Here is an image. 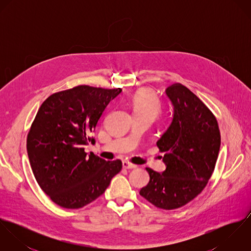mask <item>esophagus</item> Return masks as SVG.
Segmentation results:
<instances>
[{
  "instance_id": "34e87169",
  "label": "esophagus",
  "mask_w": 251,
  "mask_h": 251,
  "mask_svg": "<svg viewBox=\"0 0 251 251\" xmlns=\"http://www.w3.org/2000/svg\"><path fill=\"white\" fill-rule=\"evenodd\" d=\"M123 167L126 168V169H134V168H136V165H134L132 163H129L127 161H124L123 162Z\"/></svg>"
}]
</instances>
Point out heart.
Listing matches in <instances>:
<instances>
[{
  "instance_id": "heart-1",
  "label": "heart",
  "mask_w": 251,
  "mask_h": 251,
  "mask_svg": "<svg viewBox=\"0 0 251 251\" xmlns=\"http://www.w3.org/2000/svg\"><path fill=\"white\" fill-rule=\"evenodd\" d=\"M131 106L135 115H149L153 118L157 117L161 111L159 99L149 90L135 93L131 99Z\"/></svg>"
}]
</instances>
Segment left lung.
Here are the masks:
<instances>
[{"mask_svg": "<svg viewBox=\"0 0 251 251\" xmlns=\"http://www.w3.org/2000/svg\"><path fill=\"white\" fill-rule=\"evenodd\" d=\"M173 104V119L156 145L165 152L160 174L146 168L149 183L140 195L157 208L178 209L193 200L211 178L220 149L217 121L190 90L176 83L165 91Z\"/></svg>", "mask_w": 251, "mask_h": 251, "instance_id": "obj_1", "label": "left lung"}]
</instances>
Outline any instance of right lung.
I'll use <instances>...</instances> for the list:
<instances>
[{"label": "right lung", "mask_w": 251, "mask_h": 251, "mask_svg": "<svg viewBox=\"0 0 251 251\" xmlns=\"http://www.w3.org/2000/svg\"><path fill=\"white\" fill-rule=\"evenodd\" d=\"M118 89L74 87L51 95L36 113L27 137L33 173L41 189L57 205L82 208L101 194L122 169L120 159L106 161L84 146Z\"/></svg>", "instance_id": "1"}]
</instances>
